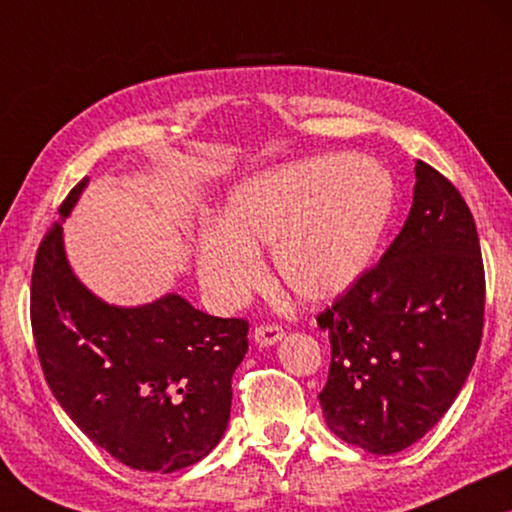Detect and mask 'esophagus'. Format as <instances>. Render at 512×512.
<instances>
[{
    "label": "esophagus",
    "mask_w": 512,
    "mask_h": 512,
    "mask_svg": "<svg viewBox=\"0 0 512 512\" xmlns=\"http://www.w3.org/2000/svg\"><path fill=\"white\" fill-rule=\"evenodd\" d=\"M283 338V329L279 325H261L254 329V341L258 345H274Z\"/></svg>",
    "instance_id": "1"
}]
</instances>
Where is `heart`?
Wrapping results in <instances>:
<instances>
[{"mask_svg":"<svg viewBox=\"0 0 512 512\" xmlns=\"http://www.w3.org/2000/svg\"><path fill=\"white\" fill-rule=\"evenodd\" d=\"M393 183L387 169L355 155H325L263 171L235 185L224 224L199 238L201 286L219 309L247 300L272 247L279 281L304 302L343 295L371 265L387 229Z\"/></svg>","mask_w":512,"mask_h":512,"instance_id":"obj_1","label":"heart"}]
</instances>
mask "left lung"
<instances>
[{
    "label": "left lung",
    "instance_id": "8db88e82",
    "mask_svg": "<svg viewBox=\"0 0 512 512\" xmlns=\"http://www.w3.org/2000/svg\"><path fill=\"white\" fill-rule=\"evenodd\" d=\"M412 210L380 263L316 318L332 364L329 430L375 455L412 446L453 405L481 348L485 270L471 210L416 162Z\"/></svg>",
    "mask_w": 512,
    "mask_h": 512
}]
</instances>
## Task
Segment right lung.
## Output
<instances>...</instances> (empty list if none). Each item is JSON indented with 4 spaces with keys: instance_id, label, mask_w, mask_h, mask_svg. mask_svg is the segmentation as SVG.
Here are the masks:
<instances>
[{
    "instance_id": "1",
    "label": "right lung",
    "mask_w": 512,
    "mask_h": 512,
    "mask_svg": "<svg viewBox=\"0 0 512 512\" xmlns=\"http://www.w3.org/2000/svg\"><path fill=\"white\" fill-rule=\"evenodd\" d=\"M84 187L86 178L70 190L61 217ZM31 332L59 405L130 469L169 474L222 439L247 320L208 316L176 293L130 309L102 302L70 270L54 222L31 272Z\"/></svg>"
}]
</instances>
